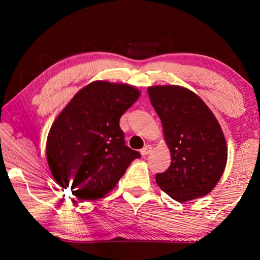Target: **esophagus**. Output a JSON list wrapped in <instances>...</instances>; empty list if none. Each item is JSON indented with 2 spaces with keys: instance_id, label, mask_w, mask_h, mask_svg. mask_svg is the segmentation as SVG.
Here are the masks:
<instances>
[{
  "instance_id": "1",
  "label": "esophagus",
  "mask_w": 260,
  "mask_h": 260,
  "mask_svg": "<svg viewBox=\"0 0 260 260\" xmlns=\"http://www.w3.org/2000/svg\"><path fill=\"white\" fill-rule=\"evenodd\" d=\"M151 152V147L150 145H145V147H143L141 149V154L142 156H147L148 154H150Z\"/></svg>"
}]
</instances>
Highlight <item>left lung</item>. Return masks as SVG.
Returning a JSON list of instances; mask_svg holds the SVG:
<instances>
[{
	"label": "left lung",
	"instance_id": "obj_1",
	"mask_svg": "<svg viewBox=\"0 0 260 260\" xmlns=\"http://www.w3.org/2000/svg\"><path fill=\"white\" fill-rule=\"evenodd\" d=\"M148 93L172 155L169 168L156 174V182L179 202L205 197L219 182L227 162L218 120L199 95L184 87L152 86Z\"/></svg>",
	"mask_w": 260,
	"mask_h": 260
}]
</instances>
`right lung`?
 <instances>
[{
	"label": "right lung",
	"instance_id": "right-lung-1",
	"mask_svg": "<svg viewBox=\"0 0 260 260\" xmlns=\"http://www.w3.org/2000/svg\"><path fill=\"white\" fill-rule=\"evenodd\" d=\"M140 91L126 84L94 81L78 92L49 130L46 154L62 188L79 200L103 198L116 186L138 151L125 145L119 118Z\"/></svg>",
	"mask_w": 260,
	"mask_h": 260
}]
</instances>
